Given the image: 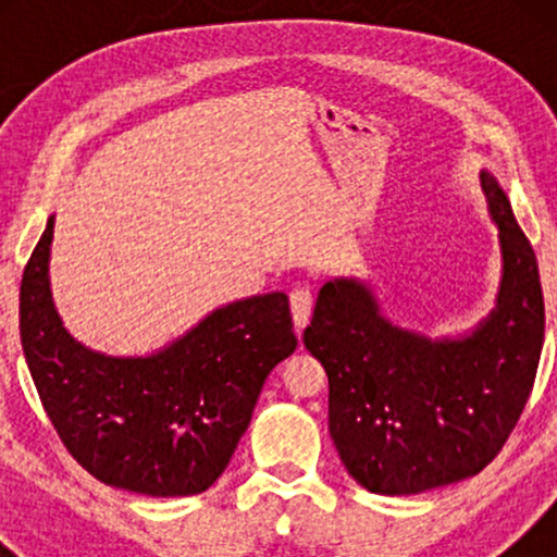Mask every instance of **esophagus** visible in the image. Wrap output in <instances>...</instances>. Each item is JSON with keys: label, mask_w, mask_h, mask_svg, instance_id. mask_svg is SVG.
<instances>
[{"label": "esophagus", "mask_w": 557, "mask_h": 557, "mask_svg": "<svg viewBox=\"0 0 557 557\" xmlns=\"http://www.w3.org/2000/svg\"><path fill=\"white\" fill-rule=\"evenodd\" d=\"M311 309H314L311 292L307 286H296L292 292V317H294V326L299 332L307 330V324L311 319Z\"/></svg>", "instance_id": "esophagus-1"}]
</instances>
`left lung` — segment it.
<instances>
[{"label":"left lung","instance_id":"8db88e82","mask_svg":"<svg viewBox=\"0 0 557 557\" xmlns=\"http://www.w3.org/2000/svg\"><path fill=\"white\" fill-rule=\"evenodd\" d=\"M479 185L502 261L490 314L425 337L395 324L368 281L339 276L304 330L330 377V436L368 492L406 497L479 474L530 398L545 339L537 258L497 177L479 170Z\"/></svg>","mask_w":557,"mask_h":557}]
</instances>
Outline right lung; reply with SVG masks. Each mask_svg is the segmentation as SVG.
<instances>
[{
	"mask_svg": "<svg viewBox=\"0 0 557 557\" xmlns=\"http://www.w3.org/2000/svg\"><path fill=\"white\" fill-rule=\"evenodd\" d=\"M55 215L20 286L29 375L67 451L98 482L147 497H189L218 482L271 370L294 352L284 292L212 309L147 355H109L63 324L50 288Z\"/></svg>",
	"mask_w": 557,
	"mask_h": 557,
	"instance_id": "add662e5",
	"label": "right lung"
}]
</instances>
